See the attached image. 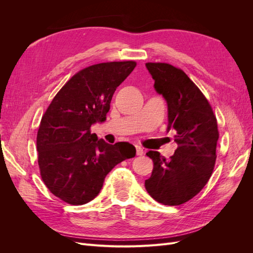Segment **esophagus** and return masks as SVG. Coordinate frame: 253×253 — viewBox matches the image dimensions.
I'll use <instances>...</instances> for the list:
<instances>
[{
  "label": "esophagus",
  "instance_id": "1",
  "mask_svg": "<svg viewBox=\"0 0 253 253\" xmlns=\"http://www.w3.org/2000/svg\"><path fill=\"white\" fill-rule=\"evenodd\" d=\"M144 153V151H143V149L140 147V145H136V154L138 155V156H141L142 154Z\"/></svg>",
  "mask_w": 253,
  "mask_h": 253
}]
</instances>
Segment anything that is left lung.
<instances>
[{
    "instance_id": "obj_1",
    "label": "left lung",
    "mask_w": 253,
    "mask_h": 253,
    "mask_svg": "<svg viewBox=\"0 0 253 253\" xmlns=\"http://www.w3.org/2000/svg\"><path fill=\"white\" fill-rule=\"evenodd\" d=\"M154 87L168 104V131L174 128L178 144L167 159L149 151L153 171L144 181L148 193L160 204L178 206L190 201L206 186L216 160L218 129L210 103L193 81L168 63H145Z\"/></svg>"
}]
</instances>
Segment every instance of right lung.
<instances>
[{
    "mask_svg": "<svg viewBox=\"0 0 253 253\" xmlns=\"http://www.w3.org/2000/svg\"><path fill=\"white\" fill-rule=\"evenodd\" d=\"M134 61L90 65L68 80L43 115L37 135L38 164L50 192L71 205L99 194L113 168L136 154L128 142L110 144L90 133L103 122L115 90L133 72Z\"/></svg>",
    "mask_w": 253,
    "mask_h": 253,
    "instance_id": "add662e5",
    "label": "right lung"
}]
</instances>
